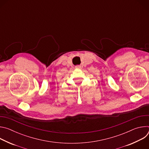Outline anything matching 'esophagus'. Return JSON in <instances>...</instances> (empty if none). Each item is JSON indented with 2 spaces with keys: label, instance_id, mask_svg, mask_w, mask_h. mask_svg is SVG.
I'll return each instance as SVG.
<instances>
[{
  "label": "esophagus",
  "instance_id": "esophagus-1",
  "mask_svg": "<svg viewBox=\"0 0 149 149\" xmlns=\"http://www.w3.org/2000/svg\"><path fill=\"white\" fill-rule=\"evenodd\" d=\"M75 68L77 69H80L81 68V65H77V66H75Z\"/></svg>",
  "mask_w": 149,
  "mask_h": 149
}]
</instances>
